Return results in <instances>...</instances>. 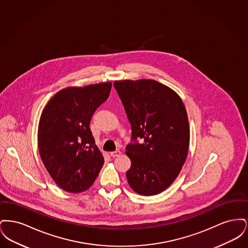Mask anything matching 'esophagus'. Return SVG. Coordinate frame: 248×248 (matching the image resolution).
Listing matches in <instances>:
<instances>
[{
  "instance_id": "esophagus-1",
  "label": "esophagus",
  "mask_w": 248,
  "mask_h": 248,
  "mask_svg": "<svg viewBox=\"0 0 248 248\" xmlns=\"http://www.w3.org/2000/svg\"><path fill=\"white\" fill-rule=\"evenodd\" d=\"M121 152L120 151H115V152H111L110 154H109V155L112 157V158H115V157H118V156H120L121 155Z\"/></svg>"
}]
</instances>
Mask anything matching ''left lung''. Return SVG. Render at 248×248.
Here are the masks:
<instances>
[{"mask_svg": "<svg viewBox=\"0 0 248 248\" xmlns=\"http://www.w3.org/2000/svg\"><path fill=\"white\" fill-rule=\"evenodd\" d=\"M132 128L126 146L131 189L145 196L167 189L184 165L189 144L188 114L180 96L154 80H124L113 83Z\"/></svg>", "mask_w": 248, "mask_h": 248, "instance_id": "8db88e82", "label": "left lung"}]
</instances>
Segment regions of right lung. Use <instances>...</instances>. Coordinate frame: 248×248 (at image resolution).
<instances>
[{
	"mask_svg": "<svg viewBox=\"0 0 248 248\" xmlns=\"http://www.w3.org/2000/svg\"><path fill=\"white\" fill-rule=\"evenodd\" d=\"M110 89L109 82L67 87L54 94L42 112L38 127L40 156L53 180L68 192L89 189L103 166V155L89 125Z\"/></svg>",
	"mask_w": 248,
	"mask_h": 248,
	"instance_id": "obj_1",
	"label": "right lung"
}]
</instances>
